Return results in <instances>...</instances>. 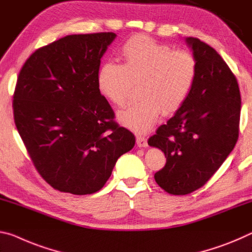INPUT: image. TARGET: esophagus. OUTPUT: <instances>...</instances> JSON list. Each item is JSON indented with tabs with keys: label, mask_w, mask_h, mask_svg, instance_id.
<instances>
[{
	"label": "esophagus",
	"mask_w": 252,
	"mask_h": 252,
	"mask_svg": "<svg viewBox=\"0 0 252 252\" xmlns=\"http://www.w3.org/2000/svg\"><path fill=\"white\" fill-rule=\"evenodd\" d=\"M136 144H137L138 147H147V139L145 137H142V136H137L136 138Z\"/></svg>",
	"instance_id": "esophagus-1"
}]
</instances>
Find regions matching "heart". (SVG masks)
<instances>
[{
    "instance_id": "b5f03b06",
    "label": "heart",
    "mask_w": 252,
    "mask_h": 252,
    "mask_svg": "<svg viewBox=\"0 0 252 252\" xmlns=\"http://www.w3.org/2000/svg\"><path fill=\"white\" fill-rule=\"evenodd\" d=\"M122 64L106 61L98 69L97 86L111 104L122 106L131 85L141 100L117 113V121L136 134H145L160 113L172 114L183 105L196 79L197 64L189 51H173L144 35L127 40L121 49Z\"/></svg>"
}]
</instances>
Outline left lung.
Returning <instances> with one entry per match:
<instances>
[{"label": "left lung", "instance_id": "obj_1", "mask_svg": "<svg viewBox=\"0 0 252 252\" xmlns=\"http://www.w3.org/2000/svg\"><path fill=\"white\" fill-rule=\"evenodd\" d=\"M197 64L196 79L183 105L148 145L164 152L166 164L154 179L174 195H185L208 182L238 141L241 98L238 81L212 47L185 38Z\"/></svg>", "mask_w": 252, "mask_h": 252}]
</instances>
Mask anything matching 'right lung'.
Returning a JSON list of instances; mask_svg holds the SVG:
<instances>
[{"label": "right lung", "instance_id": "1", "mask_svg": "<svg viewBox=\"0 0 252 252\" xmlns=\"http://www.w3.org/2000/svg\"><path fill=\"white\" fill-rule=\"evenodd\" d=\"M116 36L67 35L32 53L19 73L16 129L36 171L60 192L99 191L135 145L97 86L100 60Z\"/></svg>", "mask_w": 252, "mask_h": 252}]
</instances>
